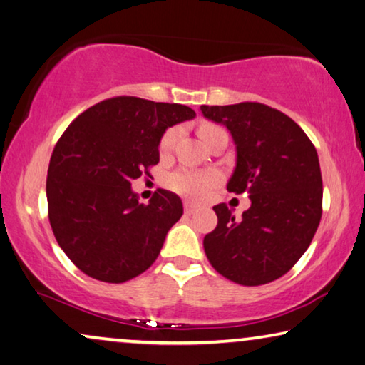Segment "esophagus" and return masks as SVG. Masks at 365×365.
<instances>
[{
	"label": "esophagus",
	"instance_id": "34e87169",
	"mask_svg": "<svg viewBox=\"0 0 365 365\" xmlns=\"http://www.w3.org/2000/svg\"><path fill=\"white\" fill-rule=\"evenodd\" d=\"M184 212H186L187 215H192L195 212V205L190 204V202H184Z\"/></svg>",
	"mask_w": 365,
	"mask_h": 365
}]
</instances>
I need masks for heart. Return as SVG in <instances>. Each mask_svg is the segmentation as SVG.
I'll return each instance as SVG.
<instances>
[{
	"label": "heart",
	"mask_w": 365,
	"mask_h": 365,
	"mask_svg": "<svg viewBox=\"0 0 365 365\" xmlns=\"http://www.w3.org/2000/svg\"><path fill=\"white\" fill-rule=\"evenodd\" d=\"M220 128L215 125H202L200 127V138H205L210 133H214ZM179 135V128L171 127L163 133L160 142L161 151H168L173 145H175L176 138ZM222 181V176L218 175L217 171L209 170V171H197L190 170V168H181V170H176L170 173L166 176V186L170 187L173 192H176L182 197H187L190 200H204L207 195L210 194V190L214 189L218 182Z\"/></svg>",
	"instance_id": "heart-1"
}]
</instances>
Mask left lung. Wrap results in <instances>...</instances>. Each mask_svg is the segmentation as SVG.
<instances>
[{"label":"left lung","instance_id":"8db88e82","mask_svg":"<svg viewBox=\"0 0 365 365\" xmlns=\"http://www.w3.org/2000/svg\"><path fill=\"white\" fill-rule=\"evenodd\" d=\"M237 147L228 192L250 195L240 220L225 204L204 250L218 274L241 285H262L289 272L310 246L322 218L318 153L305 132L277 109L259 103L200 106Z\"/></svg>","mask_w":365,"mask_h":365}]
</instances>
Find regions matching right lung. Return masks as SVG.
Wrapping results in <instances>:
<instances>
[{"instance_id":"right-lung-1","label":"right lung","mask_w":365,"mask_h":365,"mask_svg":"<svg viewBox=\"0 0 365 365\" xmlns=\"http://www.w3.org/2000/svg\"><path fill=\"white\" fill-rule=\"evenodd\" d=\"M194 117L182 104L117 96L86 109L60 137L47 173L48 220L86 276L120 284L158 257L182 202L158 189L140 204L132 181L158 165L166 128Z\"/></svg>"}]
</instances>
